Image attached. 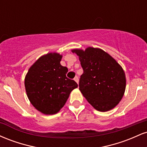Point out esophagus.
<instances>
[{
    "mask_svg": "<svg viewBox=\"0 0 147 147\" xmlns=\"http://www.w3.org/2000/svg\"><path fill=\"white\" fill-rule=\"evenodd\" d=\"M74 80H75L77 84H79V78H78V77H77V76H76L75 78H74Z\"/></svg>",
    "mask_w": 147,
    "mask_h": 147,
    "instance_id": "esophagus-1",
    "label": "esophagus"
}]
</instances>
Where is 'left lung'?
<instances>
[{
	"label": "left lung",
	"mask_w": 147,
	"mask_h": 147,
	"mask_svg": "<svg viewBox=\"0 0 147 147\" xmlns=\"http://www.w3.org/2000/svg\"><path fill=\"white\" fill-rule=\"evenodd\" d=\"M79 57L84 73L79 90L94 109L106 112L114 109L124 96L126 76L122 67L100 48L73 49Z\"/></svg>",
	"instance_id": "8db88e82"
}]
</instances>
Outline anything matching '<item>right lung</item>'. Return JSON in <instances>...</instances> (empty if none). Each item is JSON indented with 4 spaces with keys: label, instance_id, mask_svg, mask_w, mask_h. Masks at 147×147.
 Instances as JSON below:
<instances>
[{
    "label": "right lung",
    "instance_id": "right-lung-1",
    "mask_svg": "<svg viewBox=\"0 0 147 147\" xmlns=\"http://www.w3.org/2000/svg\"><path fill=\"white\" fill-rule=\"evenodd\" d=\"M62 55L49 52L34 63L25 77V87L30 103L45 115L59 111L72 90L78 87L74 80L67 78L68 70L62 66Z\"/></svg>",
    "mask_w": 147,
    "mask_h": 147
}]
</instances>
